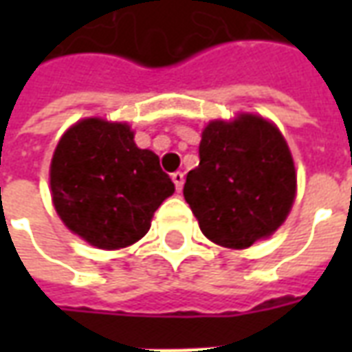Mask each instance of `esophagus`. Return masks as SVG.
<instances>
[{
	"label": "esophagus",
	"instance_id": "34e87169",
	"mask_svg": "<svg viewBox=\"0 0 352 352\" xmlns=\"http://www.w3.org/2000/svg\"><path fill=\"white\" fill-rule=\"evenodd\" d=\"M171 181L175 183V188L177 192L183 190V184H184V173L181 171H175V173H171Z\"/></svg>",
	"mask_w": 352,
	"mask_h": 352
}]
</instances>
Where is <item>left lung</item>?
<instances>
[{
	"instance_id": "1",
	"label": "left lung",
	"mask_w": 352,
	"mask_h": 352,
	"mask_svg": "<svg viewBox=\"0 0 352 352\" xmlns=\"http://www.w3.org/2000/svg\"><path fill=\"white\" fill-rule=\"evenodd\" d=\"M184 199L213 243L247 249L285 222L296 196V169L277 126L256 115L213 120L201 131L199 166Z\"/></svg>"
}]
</instances>
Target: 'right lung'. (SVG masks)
Instances as JSON below:
<instances>
[{
    "label": "right lung",
    "mask_w": 352,
    "mask_h": 352,
    "mask_svg": "<svg viewBox=\"0 0 352 352\" xmlns=\"http://www.w3.org/2000/svg\"><path fill=\"white\" fill-rule=\"evenodd\" d=\"M50 190L73 234L115 251L145 236L154 211L175 186L158 156L135 145L128 124L85 118L58 141Z\"/></svg>",
    "instance_id": "1"
}]
</instances>
